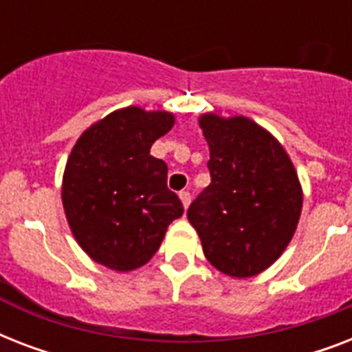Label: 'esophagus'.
I'll return each mask as SVG.
<instances>
[{
  "instance_id": "esophagus-1",
  "label": "esophagus",
  "mask_w": 352,
  "mask_h": 352,
  "mask_svg": "<svg viewBox=\"0 0 352 352\" xmlns=\"http://www.w3.org/2000/svg\"><path fill=\"white\" fill-rule=\"evenodd\" d=\"M179 197H181V201H182V206H184V208H188V206H190V203H192V193L188 192V190H182V192L179 193Z\"/></svg>"
}]
</instances>
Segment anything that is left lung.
Here are the masks:
<instances>
[{
  "instance_id": "obj_1",
  "label": "left lung",
  "mask_w": 352,
  "mask_h": 352,
  "mask_svg": "<svg viewBox=\"0 0 352 352\" xmlns=\"http://www.w3.org/2000/svg\"><path fill=\"white\" fill-rule=\"evenodd\" d=\"M212 182L188 208L206 259L226 276L250 278L278 259L300 221L303 193L289 155L246 117L199 118Z\"/></svg>"
}]
</instances>
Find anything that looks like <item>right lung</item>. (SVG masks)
Masks as SVG:
<instances>
[{
  "instance_id": "add662e5",
  "label": "right lung",
  "mask_w": 352,
  "mask_h": 352,
  "mask_svg": "<svg viewBox=\"0 0 352 352\" xmlns=\"http://www.w3.org/2000/svg\"><path fill=\"white\" fill-rule=\"evenodd\" d=\"M175 117L129 106L82 133L69 155L62 203L74 239L91 259L127 272L159 250L184 212L168 190V166L149 149Z\"/></svg>"
}]
</instances>
